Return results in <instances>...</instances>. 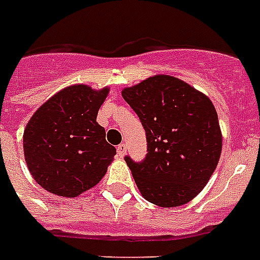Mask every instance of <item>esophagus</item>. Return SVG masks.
<instances>
[{
	"mask_svg": "<svg viewBox=\"0 0 260 260\" xmlns=\"http://www.w3.org/2000/svg\"><path fill=\"white\" fill-rule=\"evenodd\" d=\"M126 152V146L124 144V143H121V144H118L117 146V154L120 155V156H124Z\"/></svg>",
	"mask_w": 260,
	"mask_h": 260,
	"instance_id": "obj_1",
	"label": "esophagus"
}]
</instances>
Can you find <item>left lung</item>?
Segmentation results:
<instances>
[{"label": "left lung", "instance_id": "1", "mask_svg": "<svg viewBox=\"0 0 260 260\" xmlns=\"http://www.w3.org/2000/svg\"><path fill=\"white\" fill-rule=\"evenodd\" d=\"M146 131L147 155L125 162L147 201L179 206L209 181L221 154L216 109L202 93L170 75H156L122 90Z\"/></svg>", "mask_w": 260, "mask_h": 260}]
</instances>
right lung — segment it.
Here are the masks:
<instances>
[{
  "label": "right lung",
  "mask_w": 260,
  "mask_h": 260,
  "mask_svg": "<svg viewBox=\"0 0 260 260\" xmlns=\"http://www.w3.org/2000/svg\"><path fill=\"white\" fill-rule=\"evenodd\" d=\"M108 89L85 85L63 89L36 110L24 131L26 166L39 185L63 197L97 185L116 148L95 121Z\"/></svg>",
  "instance_id": "obj_1"
}]
</instances>
